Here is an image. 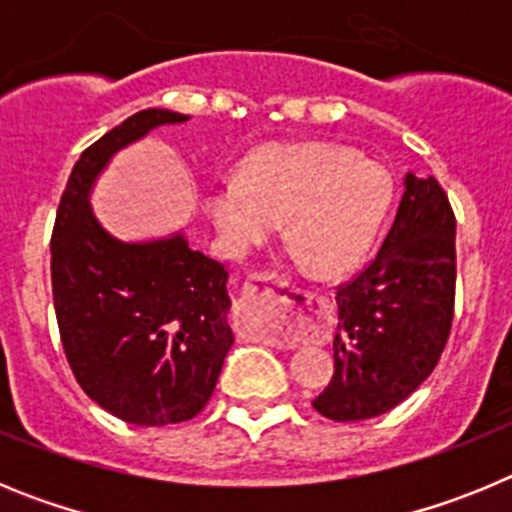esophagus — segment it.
Returning <instances> with one entry per match:
<instances>
[{"instance_id": "1", "label": "esophagus", "mask_w": 512, "mask_h": 512, "mask_svg": "<svg viewBox=\"0 0 512 512\" xmlns=\"http://www.w3.org/2000/svg\"><path fill=\"white\" fill-rule=\"evenodd\" d=\"M302 292L282 277H256L243 287V315L253 336L274 341L295 325V310L300 307Z\"/></svg>"}]
</instances>
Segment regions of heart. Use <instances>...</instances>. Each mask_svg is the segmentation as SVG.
<instances>
[{
	"label": "heart",
	"mask_w": 512,
	"mask_h": 512,
	"mask_svg": "<svg viewBox=\"0 0 512 512\" xmlns=\"http://www.w3.org/2000/svg\"><path fill=\"white\" fill-rule=\"evenodd\" d=\"M390 174L328 143H271L238 166L235 182L212 184L202 207L228 251L246 253L282 235L315 277L354 271L390 210Z\"/></svg>",
	"instance_id": "heart-1"
}]
</instances>
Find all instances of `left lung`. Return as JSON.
<instances>
[{"label":"left lung","mask_w":512,"mask_h":512,"mask_svg":"<svg viewBox=\"0 0 512 512\" xmlns=\"http://www.w3.org/2000/svg\"><path fill=\"white\" fill-rule=\"evenodd\" d=\"M456 220L441 184L405 174L374 261L336 295L333 379L312 408L336 423L377 418L431 377L454 320Z\"/></svg>","instance_id":"left-lung-1"}]
</instances>
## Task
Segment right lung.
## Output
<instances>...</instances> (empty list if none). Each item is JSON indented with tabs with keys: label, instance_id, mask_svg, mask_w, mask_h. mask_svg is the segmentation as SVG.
I'll use <instances>...</instances> for the list:
<instances>
[{
	"label": "right lung",
	"instance_id": "1",
	"mask_svg": "<svg viewBox=\"0 0 512 512\" xmlns=\"http://www.w3.org/2000/svg\"><path fill=\"white\" fill-rule=\"evenodd\" d=\"M171 110H140L81 153L51 238V279L61 343L81 390L133 425L194 418L215 390L233 346L228 271L194 251L184 233L120 241L92 212V189L117 151Z\"/></svg>",
	"mask_w": 512,
	"mask_h": 512
}]
</instances>
